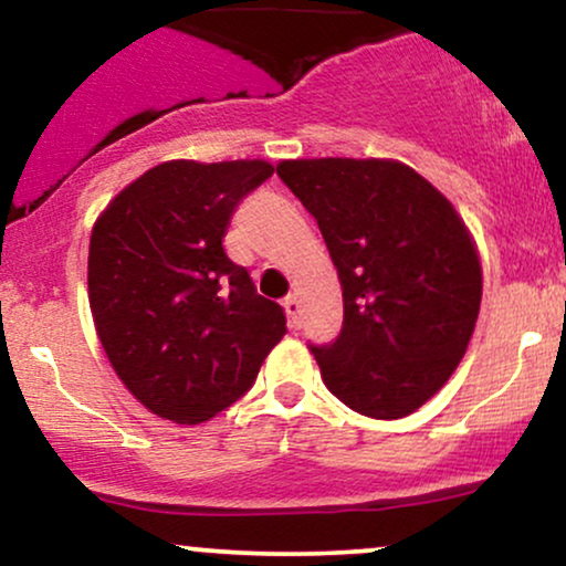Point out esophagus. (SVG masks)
I'll use <instances>...</instances> for the list:
<instances>
[{
	"mask_svg": "<svg viewBox=\"0 0 566 566\" xmlns=\"http://www.w3.org/2000/svg\"><path fill=\"white\" fill-rule=\"evenodd\" d=\"M284 311H287V319H290V327H301V303H297L295 295H287L284 297Z\"/></svg>",
	"mask_w": 566,
	"mask_h": 566,
	"instance_id": "esophagus-1",
	"label": "esophagus"
}]
</instances>
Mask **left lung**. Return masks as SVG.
Instances as JSON below:
<instances>
[{"instance_id": "obj_1", "label": "left lung", "mask_w": 566, "mask_h": 566, "mask_svg": "<svg viewBox=\"0 0 566 566\" xmlns=\"http://www.w3.org/2000/svg\"><path fill=\"white\" fill-rule=\"evenodd\" d=\"M276 175L314 216L340 276V335L308 346L324 386L367 418H405L469 348L482 303L469 229L399 161L295 159Z\"/></svg>"}]
</instances>
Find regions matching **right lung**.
Listing matches in <instances>:
<instances>
[{
	"label": "right lung",
	"instance_id": "1",
	"mask_svg": "<svg viewBox=\"0 0 566 566\" xmlns=\"http://www.w3.org/2000/svg\"><path fill=\"white\" fill-rule=\"evenodd\" d=\"M274 175L261 159L165 161L106 207L90 237V308L135 399L175 423H205L258 378L287 316L226 255L231 216Z\"/></svg>",
	"mask_w": 566,
	"mask_h": 566
}]
</instances>
